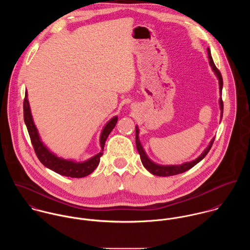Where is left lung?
Here are the masks:
<instances>
[{"instance_id": "obj_1", "label": "left lung", "mask_w": 250, "mask_h": 250, "mask_svg": "<svg viewBox=\"0 0 250 250\" xmlns=\"http://www.w3.org/2000/svg\"><path fill=\"white\" fill-rule=\"evenodd\" d=\"M208 57H209V60H210V65L212 66L213 70H214L215 75L217 76L218 78V81H219V90L220 92L222 91V85H223V81H222V76H221V73L219 72V70L216 68L215 64H214V61H213V58H212V55H211V50L208 48ZM219 105H220V109H221V117H222V113H223V101H222V98H220L219 100ZM214 139H213L210 143V145L208 146V148L205 149V151L194 161L192 162H189V163H186V164H183L181 166H167V167H164V166H159V165H156L154 164L153 162H151L148 157L146 156L144 150H143V146L141 144V142L139 140V128L136 127V145H137V149H138V152L141 156V160L143 162V165L144 166V167L149 171L151 172L152 174L154 175H157V176H164V177H167V176H172V175H177L180 173H183L188 169H190L191 167H193L196 164H198L202 159H204V157L209 153L213 143H214Z\"/></svg>"}]
</instances>
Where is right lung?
I'll use <instances>...</instances> for the list:
<instances>
[{"label":"right lung","instance_id":"add662e5","mask_svg":"<svg viewBox=\"0 0 250 250\" xmlns=\"http://www.w3.org/2000/svg\"><path fill=\"white\" fill-rule=\"evenodd\" d=\"M23 107H24V121L26 123L31 142L34 146L35 152L38 160L43 164L46 167L52 169L53 171L63 175L67 177H72V178H82L84 176L89 175L94 171V169L97 167V166L100 163V158L103 155V150L105 143L107 141V137L109 133L112 131V129L115 127L116 122H117V117H113L110 119V121L106 125L104 128L102 134H101V139H100V143H101V148L102 151L91 158L90 160L83 162V163H75L72 161H66L63 159H60L54 154H52L44 145L41 143L36 126L33 121V117L31 114V109L29 106V101L27 98V91L25 93V98H24V103H23Z\"/></svg>","mask_w":250,"mask_h":250}]
</instances>
